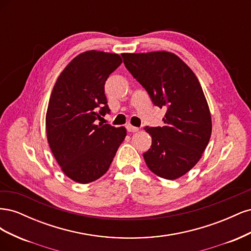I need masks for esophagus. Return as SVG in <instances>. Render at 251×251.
<instances>
[{
	"label": "esophagus",
	"mask_w": 251,
	"mask_h": 251,
	"mask_svg": "<svg viewBox=\"0 0 251 251\" xmlns=\"http://www.w3.org/2000/svg\"><path fill=\"white\" fill-rule=\"evenodd\" d=\"M126 130H127V132L135 133V132H138L139 128L136 127V126H133L132 125H127V126H126Z\"/></svg>",
	"instance_id": "34e87169"
}]
</instances>
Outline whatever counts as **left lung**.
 Instances as JSON below:
<instances>
[{
	"instance_id": "obj_1",
	"label": "left lung",
	"mask_w": 251,
	"mask_h": 251,
	"mask_svg": "<svg viewBox=\"0 0 251 251\" xmlns=\"http://www.w3.org/2000/svg\"><path fill=\"white\" fill-rule=\"evenodd\" d=\"M121 56L153 103L166 108L163 126L146 127L151 146L143 153L144 161L157 176L178 179L198 163L210 139L211 116L200 82L172 52L123 53Z\"/></svg>"
}]
</instances>
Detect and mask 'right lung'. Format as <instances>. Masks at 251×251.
Listing matches in <instances>:
<instances>
[{"instance_id":"1","label":"right lung","mask_w":251,"mask_h":251,"mask_svg":"<svg viewBox=\"0 0 251 251\" xmlns=\"http://www.w3.org/2000/svg\"><path fill=\"white\" fill-rule=\"evenodd\" d=\"M121 63L116 53L82 52L67 65L53 87L46 113L47 140L64 174L78 183L107 173L126 136L125 126L96 125L110 112L104 83Z\"/></svg>"}]
</instances>
